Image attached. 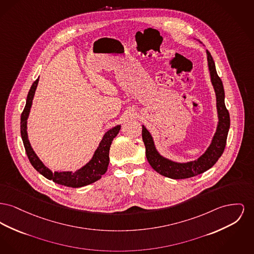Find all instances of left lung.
<instances>
[{
    "label": "left lung",
    "mask_w": 254,
    "mask_h": 254,
    "mask_svg": "<svg viewBox=\"0 0 254 254\" xmlns=\"http://www.w3.org/2000/svg\"><path fill=\"white\" fill-rule=\"evenodd\" d=\"M201 43L199 40H197ZM211 82L216 94V105L218 112V125L216 132L212 138L207 149L197 159L179 163L162 156L155 148L154 141L149 130L142 126V138L146 147V156L151 168L166 178L183 179L193 178L212 168L224 152L226 138L230 127V117L224 104V90L223 82L216 71L215 62L208 51H206Z\"/></svg>",
    "instance_id": "1"
}]
</instances>
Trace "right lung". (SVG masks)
Returning a JSON list of instances; mask_svg holds the SVG:
<instances>
[{
    "instance_id": "add662e5",
    "label": "right lung",
    "mask_w": 254,
    "mask_h": 254,
    "mask_svg": "<svg viewBox=\"0 0 254 254\" xmlns=\"http://www.w3.org/2000/svg\"><path fill=\"white\" fill-rule=\"evenodd\" d=\"M39 78H37L31 85L28 97L26 106L21 115V136L26 149L27 155L29 157L30 163L33 168L41 174L43 177L49 180H53L55 183H58L63 186L79 188L99 180L102 176L107 171L109 164V149L113 139L119 133L121 125H118L105 132L102 141L99 144V147L95 150L93 157L87 164L84 165L75 172H52L47 168L44 163L39 159L33 149L30 146V140L27 131V120L30 115V107L32 105V100L35 94V90L38 84Z\"/></svg>"
}]
</instances>
